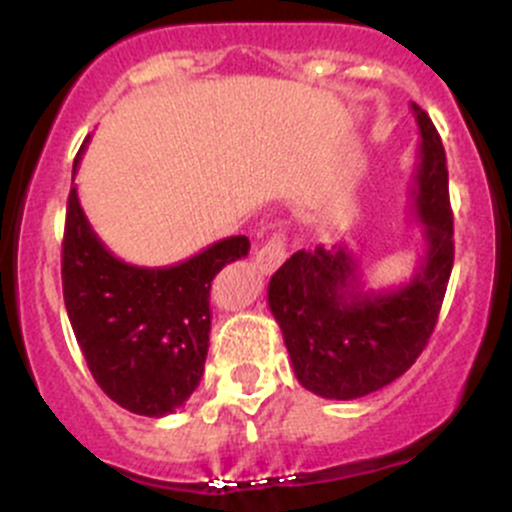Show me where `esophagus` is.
<instances>
[{
    "mask_svg": "<svg viewBox=\"0 0 512 512\" xmlns=\"http://www.w3.org/2000/svg\"><path fill=\"white\" fill-rule=\"evenodd\" d=\"M285 257H287V237L285 232L277 230L272 232V235L265 240V245L257 250L255 262L262 272H272L275 267H280L282 262H285Z\"/></svg>",
    "mask_w": 512,
    "mask_h": 512,
    "instance_id": "esophagus-1",
    "label": "esophagus"
}]
</instances>
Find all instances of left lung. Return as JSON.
Here are the masks:
<instances>
[{
	"label": "left lung",
	"instance_id": "obj_1",
	"mask_svg": "<svg viewBox=\"0 0 512 512\" xmlns=\"http://www.w3.org/2000/svg\"><path fill=\"white\" fill-rule=\"evenodd\" d=\"M411 108L421 133L411 195L426 242L414 277L366 292L352 247L319 245L294 252L267 289L294 376L322 399H359L399 379L428 344L446 297L453 270L446 151L428 113Z\"/></svg>",
	"mask_w": 512,
	"mask_h": 512
}]
</instances>
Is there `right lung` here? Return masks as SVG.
<instances>
[{
	"mask_svg": "<svg viewBox=\"0 0 512 512\" xmlns=\"http://www.w3.org/2000/svg\"><path fill=\"white\" fill-rule=\"evenodd\" d=\"M81 153L84 146L74 175ZM247 250L250 240L235 235L178 265H128L98 240L71 188L61 242L64 304L108 399L151 418L173 414L190 399L208 356L210 282Z\"/></svg>",
	"mask_w": 512,
	"mask_h": 512,
	"instance_id": "add662e5",
	"label": "right lung"
}]
</instances>
